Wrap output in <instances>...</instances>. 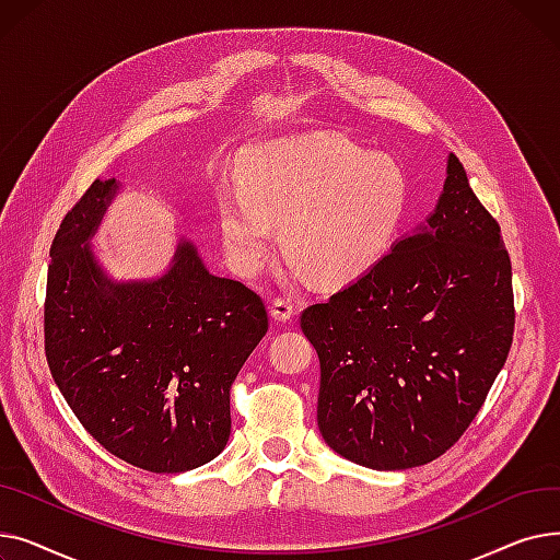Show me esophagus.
Returning <instances> with one entry per match:
<instances>
[{"label":"esophagus","instance_id":"obj_1","mask_svg":"<svg viewBox=\"0 0 560 560\" xmlns=\"http://www.w3.org/2000/svg\"><path fill=\"white\" fill-rule=\"evenodd\" d=\"M270 313H272V319L288 322V319H292V315H295V302H292L290 298H277V300H272Z\"/></svg>","mask_w":560,"mask_h":560}]
</instances>
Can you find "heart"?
<instances>
[{
  "mask_svg": "<svg viewBox=\"0 0 560 560\" xmlns=\"http://www.w3.org/2000/svg\"><path fill=\"white\" fill-rule=\"evenodd\" d=\"M408 184L386 156L336 136L265 142L243 165V186L220 197L235 268L249 275L281 224L283 249L327 283L351 281L384 258L401 231Z\"/></svg>",
  "mask_w": 560,
  "mask_h": 560,
  "instance_id": "heart-1",
  "label": "heart"
}]
</instances>
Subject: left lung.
I'll use <instances>...</instances> for the list:
<instances>
[{
  "label": "left lung",
  "instance_id": "obj_1",
  "mask_svg": "<svg viewBox=\"0 0 560 560\" xmlns=\"http://www.w3.org/2000/svg\"><path fill=\"white\" fill-rule=\"evenodd\" d=\"M502 229L450 154L435 211L372 270L302 313L319 359L325 443L372 469L443 456L483 406L513 342Z\"/></svg>",
  "mask_w": 560,
  "mask_h": 560
}]
</instances>
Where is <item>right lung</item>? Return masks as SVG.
Returning <instances> with one entry per match:
<instances>
[{
  "label": "right lung",
  "instance_id": "1",
  "mask_svg": "<svg viewBox=\"0 0 560 560\" xmlns=\"http://www.w3.org/2000/svg\"><path fill=\"white\" fill-rule=\"evenodd\" d=\"M117 188L95 179L54 235L45 357L106 452L147 472H186L224 450L231 384L268 334V311L245 283L206 270L188 241L163 277L110 281L88 241Z\"/></svg>",
  "mask_w": 560,
  "mask_h": 560
}]
</instances>
